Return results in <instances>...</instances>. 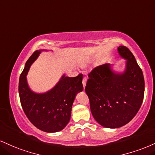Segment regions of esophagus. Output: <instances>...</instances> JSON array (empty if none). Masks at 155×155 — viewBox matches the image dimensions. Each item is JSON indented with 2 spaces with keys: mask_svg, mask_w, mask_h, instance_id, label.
I'll return each instance as SVG.
<instances>
[{
  "mask_svg": "<svg viewBox=\"0 0 155 155\" xmlns=\"http://www.w3.org/2000/svg\"><path fill=\"white\" fill-rule=\"evenodd\" d=\"M86 83H87V78H86V77H84V78H83V79H82V84H83L84 87H85V86H86Z\"/></svg>",
  "mask_w": 155,
  "mask_h": 155,
  "instance_id": "1",
  "label": "esophagus"
}]
</instances>
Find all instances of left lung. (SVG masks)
<instances>
[{"label": "left lung", "mask_w": 155, "mask_h": 155, "mask_svg": "<svg viewBox=\"0 0 155 155\" xmlns=\"http://www.w3.org/2000/svg\"><path fill=\"white\" fill-rule=\"evenodd\" d=\"M118 51L126 60L124 72L113 71L110 63L99 66L89 74L85 87L93 117L110 128L130 122L141 107L144 94L143 73L134 55L123 45Z\"/></svg>", "instance_id": "8db88e82"}]
</instances>
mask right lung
<instances>
[{"label":"right lung","instance_id":"right-lung-1","mask_svg":"<svg viewBox=\"0 0 155 155\" xmlns=\"http://www.w3.org/2000/svg\"><path fill=\"white\" fill-rule=\"evenodd\" d=\"M42 50H36L26 62L18 83L20 102L27 117L35 127L45 132L63 130L69 122L73 102L78 92L83 90V75L76 77L63 75L51 90L37 94L28 86L27 74Z\"/></svg>","mask_w":155,"mask_h":155}]
</instances>
